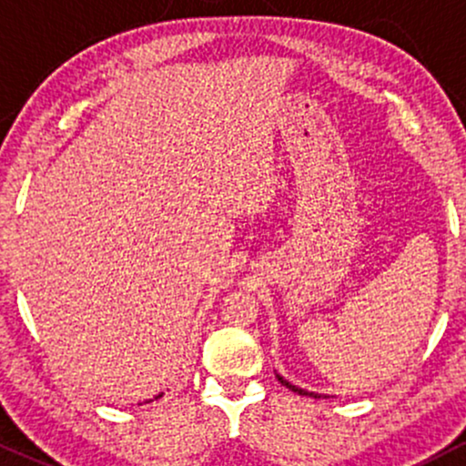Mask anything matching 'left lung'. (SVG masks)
Listing matches in <instances>:
<instances>
[{
    "label": "left lung",
    "mask_w": 466,
    "mask_h": 466,
    "mask_svg": "<svg viewBox=\"0 0 466 466\" xmlns=\"http://www.w3.org/2000/svg\"><path fill=\"white\" fill-rule=\"evenodd\" d=\"M276 377H278V381H280L282 386H285V388L291 390V392H298V394H302V397H311V399H326L324 394H318V392H309V390H302V388L293 386V383H289L285 377H280V374H276Z\"/></svg>",
    "instance_id": "8db88e82"
}]
</instances>
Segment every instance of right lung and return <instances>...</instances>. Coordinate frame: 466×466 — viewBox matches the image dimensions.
<instances>
[{
	"label": "right lung",
	"mask_w": 466,
	"mask_h": 466,
	"mask_svg": "<svg viewBox=\"0 0 466 466\" xmlns=\"http://www.w3.org/2000/svg\"><path fill=\"white\" fill-rule=\"evenodd\" d=\"M159 397H162V394H157V397H155V399H159ZM147 403H151V400H147Z\"/></svg>",
	"instance_id": "obj_1"
}]
</instances>
